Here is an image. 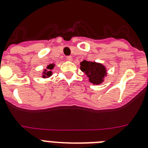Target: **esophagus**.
Wrapping results in <instances>:
<instances>
[{"mask_svg":"<svg viewBox=\"0 0 148 148\" xmlns=\"http://www.w3.org/2000/svg\"><path fill=\"white\" fill-rule=\"evenodd\" d=\"M66 59L68 61H72V56H67Z\"/></svg>","mask_w":148,"mask_h":148,"instance_id":"obj_1","label":"esophagus"}]
</instances>
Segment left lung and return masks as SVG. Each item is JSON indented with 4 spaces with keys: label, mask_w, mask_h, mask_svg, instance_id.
Masks as SVG:
<instances>
[{
    "label": "left lung",
    "mask_w": 148,
    "mask_h": 148,
    "mask_svg": "<svg viewBox=\"0 0 148 148\" xmlns=\"http://www.w3.org/2000/svg\"><path fill=\"white\" fill-rule=\"evenodd\" d=\"M80 70L89 78V81L94 85H99L104 82L107 76V70L102 64L95 62L84 60L80 62Z\"/></svg>",
    "instance_id": "8db88e82"
}]
</instances>
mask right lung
Listing matches in <instances>:
<instances>
[{
    "label": "right lung",
    "instance_id": "1",
    "mask_svg": "<svg viewBox=\"0 0 148 148\" xmlns=\"http://www.w3.org/2000/svg\"><path fill=\"white\" fill-rule=\"evenodd\" d=\"M54 66H55V64H49V65L47 67V69H44V70H43V74H42V77L47 78L49 77L50 76H52L53 72H52L51 70H53V68H54Z\"/></svg>",
    "mask_w": 148,
    "mask_h": 148
}]
</instances>
